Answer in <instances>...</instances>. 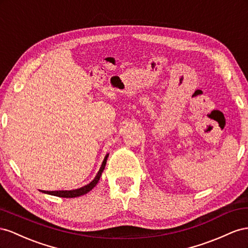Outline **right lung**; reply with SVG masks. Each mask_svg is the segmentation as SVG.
Instances as JSON below:
<instances>
[{
    "label": "right lung",
    "mask_w": 248,
    "mask_h": 248,
    "mask_svg": "<svg viewBox=\"0 0 248 248\" xmlns=\"http://www.w3.org/2000/svg\"><path fill=\"white\" fill-rule=\"evenodd\" d=\"M108 155L109 154L106 155V157L103 161L102 166L100 168V170H98L97 174L95 175V178L91 181L87 185H85L84 187H81L79 189H75V190H61V191H44L41 190V192L46 193V194H51V195H55V196H59V197H66V199H73V197H78V196H81L88 193L90 190H93L97 182L100 181V178L102 175V172L104 171L106 163H107V159H108Z\"/></svg>",
    "instance_id": "right-lung-1"
}]
</instances>
